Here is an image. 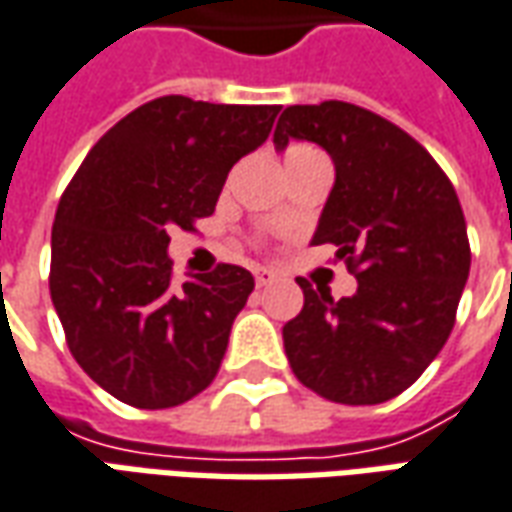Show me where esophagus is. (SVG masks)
<instances>
[{
  "mask_svg": "<svg viewBox=\"0 0 512 512\" xmlns=\"http://www.w3.org/2000/svg\"><path fill=\"white\" fill-rule=\"evenodd\" d=\"M255 282H257V288H263V285H271V282H274V274H271V271H266V268H257Z\"/></svg>",
  "mask_w": 512,
  "mask_h": 512,
  "instance_id": "1",
  "label": "esophagus"
}]
</instances>
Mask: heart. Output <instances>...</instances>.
<instances>
[{
	"mask_svg": "<svg viewBox=\"0 0 512 512\" xmlns=\"http://www.w3.org/2000/svg\"><path fill=\"white\" fill-rule=\"evenodd\" d=\"M291 152H299V149H291Z\"/></svg>",
	"mask_w": 512,
	"mask_h": 512,
	"instance_id": "obj_1",
	"label": "heart"
}]
</instances>
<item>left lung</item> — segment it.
Segmentation results:
<instances>
[{"label":"left lung","mask_w":512,"mask_h":512,"mask_svg":"<svg viewBox=\"0 0 512 512\" xmlns=\"http://www.w3.org/2000/svg\"><path fill=\"white\" fill-rule=\"evenodd\" d=\"M310 141L332 157L335 185L310 244H335L357 291L299 280L305 307L282 327L296 380L341 405H380L410 388L443 349L471 266L452 182L424 146L349 102L282 110L274 149Z\"/></svg>","instance_id":"1"}]
</instances>
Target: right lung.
Here are the masks:
<instances>
[{"label":"right lung","mask_w":512,"mask_h":512,"mask_svg":"<svg viewBox=\"0 0 512 512\" xmlns=\"http://www.w3.org/2000/svg\"><path fill=\"white\" fill-rule=\"evenodd\" d=\"M277 113L160 96L99 138L60 199L52 305L74 360L124 405L177 407L219 374L255 277L221 263L177 288L169 232L216 210L230 169L266 144Z\"/></svg>","instance_id":"add662e5"}]
</instances>
